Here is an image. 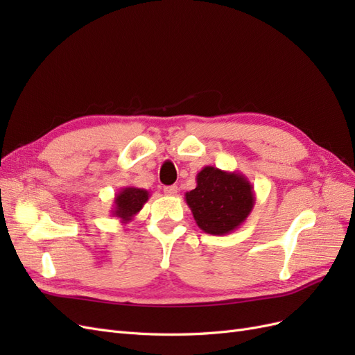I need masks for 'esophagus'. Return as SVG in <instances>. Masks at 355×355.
Returning a JSON list of instances; mask_svg holds the SVG:
<instances>
[{"label":"esophagus","mask_w":355,"mask_h":355,"mask_svg":"<svg viewBox=\"0 0 355 355\" xmlns=\"http://www.w3.org/2000/svg\"><path fill=\"white\" fill-rule=\"evenodd\" d=\"M178 191H179V188H178L176 185H170V187H166V188H164V194H166V196H170V197H173V196L178 194Z\"/></svg>","instance_id":"34e87169"}]
</instances>
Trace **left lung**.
Wrapping results in <instances>:
<instances>
[{
  "label": "left lung",
  "mask_w": 355,
  "mask_h": 355,
  "mask_svg": "<svg viewBox=\"0 0 355 355\" xmlns=\"http://www.w3.org/2000/svg\"><path fill=\"white\" fill-rule=\"evenodd\" d=\"M197 187L185 194L198 228L210 235H227L245 222L254 206L250 180L239 171L206 166L196 178Z\"/></svg>",
  "instance_id": "1"
}]
</instances>
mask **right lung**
I'll return each mask as SVG.
<instances>
[{"label":"right lung","mask_w":355,"mask_h":355,"mask_svg":"<svg viewBox=\"0 0 355 355\" xmlns=\"http://www.w3.org/2000/svg\"><path fill=\"white\" fill-rule=\"evenodd\" d=\"M149 198V192L136 187H124L115 194L112 216L120 219L121 223H128L142 210L144 204Z\"/></svg>","instance_id":"add662e5"}]
</instances>
